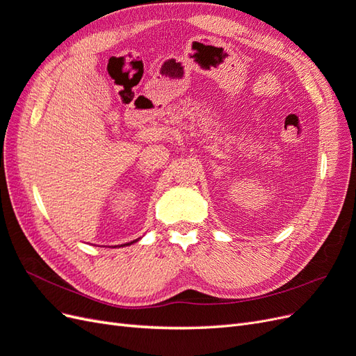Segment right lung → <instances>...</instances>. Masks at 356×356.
Segmentation results:
<instances>
[{"instance_id":"1","label":"right lung","mask_w":356,"mask_h":356,"mask_svg":"<svg viewBox=\"0 0 356 356\" xmlns=\"http://www.w3.org/2000/svg\"><path fill=\"white\" fill-rule=\"evenodd\" d=\"M139 239H141V238H138V239H135V241H132V242H127V243H123V245H118V246H129V245H132V243L138 242ZM114 248H115V246H114Z\"/></svg>"}]
</instances>
